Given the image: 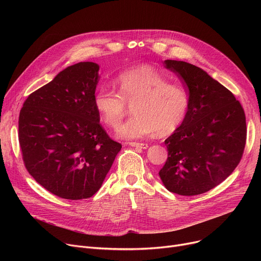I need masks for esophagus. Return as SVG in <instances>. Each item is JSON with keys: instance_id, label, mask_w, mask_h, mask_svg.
<instances>
[{"instance_id": "1", "label": "esophagus", "mask_w": 261, "mask_h": 261, "mask_svg": "<svg viewBox=\"0 0 261 261\" xmlns=\"http://www.w3.org/2000/svg\"><path fill=\"white\" fill-rule=\"evenodd\" d=\"M129 146L131 147H136V148H141V149H147L148 148V144H144V143H129Z\"/></svg>"}]
</instances>
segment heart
Returning <instances> with one entry per match:
<instances>
[{"instance_id":"b5f03b06","label":"heart","mask_w":261,"mask_h":261,"mask_svg":"<svg viewBox=\"0 0 261 261\" xmlns=\"http://www.w3.org/2000/svg\"><path fill=\"white\" fill-rule=\"evenodd\" d=\"M115 85L118 93L101 87L94 96V106L106 125L116 129L132 106L134 114L117 130L123 140H139L156 131L168 135L180 128L189 109V94L169 84L156 68L140 65L120 73Z\"/></svg>"}]
</instances>
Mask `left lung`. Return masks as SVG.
<instances>
[{
	"mask_svg": "<svg viewBox=\"0 0 261 261\" xmlns=\"http://www.w3.org/2000/svg\"><path fill=\"white\" fill-rule=\"evenodd\" d=\"M164 64L187 87L190 103L184 122L165 141L168 158L159 174L171 193L201 195L223 182L239 164L245 114L232 93L202 68L176 60Z\"/></svg>",
	"mask_w": 261,
	"mask_h": 261,
	"instance_id": "left-lung-1",
	"label": "left lung"
}]
</instances>
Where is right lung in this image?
Returning a JSON list of instances; mask_svg holds the SVG:
<instances>
[{
  "instance_id": "obj_1",
  "label": "right lung",
  "mask_w": 261,
  "mask_h": 261,
  "mask_svg": "<svg viewBox=\"0 0 261 261\" xmlns=\"http://www.w3.org/2000/svg\"><path fill=\"white\" fill-rule=\"evenodd\" d=\"M99 65L67 66L32 93L19 116V143L30 174L67 200L91 198L101 187L121 145L109 138L94 106Z\"/></svg>"
}]
</instances>
